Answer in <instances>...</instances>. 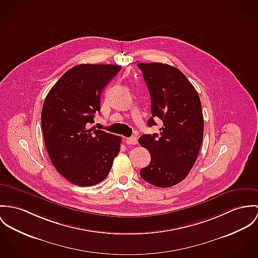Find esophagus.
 Listing matches in <instances>:
<instances>
[{"instance_id":"esophagus-1","label":"esophagus","mask_w":258,"mask_h":258,"mask_svg":"<svg viewBox=\"0 0 258 258\" xmlns=\"http://www.w3.org/2000/svg\"><path fill=\"white\" fill-rule=\"evenodd\" d=\"M137 142H138V141H137V138H136L135 136H132V137L126 139V143H127L128 145H136Z\"/></svg>"}]
</instances>
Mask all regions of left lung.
Returning a JSON list of instances; mask_svg holds the SVG:
<instances>
[{"label":"left lung","mask_w":258,"mask_h":258,"mask_svg":"<svg viewBox=\"0 0 258 258\" xmlns=\"http://www.w3.org/2000/svg\"><path fill=\"white\" fill-rule=\"evenodd\" d=\"M151 96L152 117L163 121L160 135H143L141 146L151 163L140 171L152 185L170 187L182 181L195 164L203 140L204 119L199 95L181 71L163 63L138 64Z\"/></svg>","instance_id":"obj_1"}]
</instances>
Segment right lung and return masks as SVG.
I'll return each mask as SVG.
<instances>
[{"label": "right lung", "mask_w": 258, "mask_h": 258, "mask_svg": "<svg viewBox=\"0 0 258 258\" xmlns=\"http://www.w3.org/2000/svg\"><path fill=\"white\" fill-rule=\"evenodd\" d=\"M121 67L81 64L67 71L47 94L41 124L47 152L57 171L78 186H92L109 173L121 138L89 129L100 111V94Z\"/></svg>", "instance_id": "1"}]
</instances>
